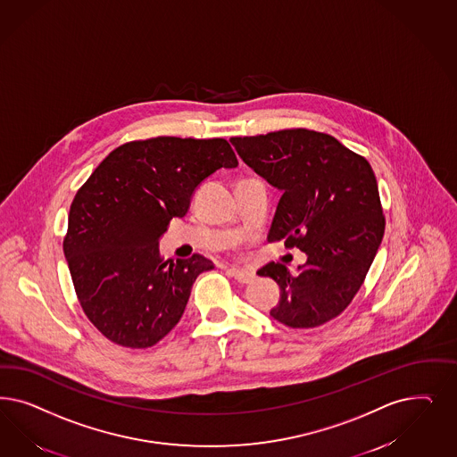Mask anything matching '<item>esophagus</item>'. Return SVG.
<instances>
[{"label":"esophagus","mask_w":457,"mask_h":457,"mask_svg":"<svg viewBox=\"0 0 457 457\" xmlns=\"http://www.w3.org/2000/svg\"><path fill=\"white\" fill-rule=\"evenodd\" d=\"M234 279L238 280V282H242V284H249L252 280L255 279V274L249 270V269H237V267H230L228 270H227Z\"/></svg>","instance_id":"1"}]
</instances>
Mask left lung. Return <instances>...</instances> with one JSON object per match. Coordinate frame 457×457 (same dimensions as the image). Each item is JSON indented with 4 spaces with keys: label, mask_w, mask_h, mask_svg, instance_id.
Masks as SVG:
<instances>
[{
    "label": "left lung",
    "mask_w": 457,
    "mask_h": 457,
    "mask_svg": "<svg viewBox=\"0 0 457 457\" xmlns=\"http://www.w3.org/2000/svg\"><path fill=\"white\" fill-rule=\"evenodd\" d=\"M230 143L282 192L267 240L308 255L297 274L279 262L257 272L279 284L270 316L301 329L331 321L353 301L382 244L385 217L370 162L333 136L303 128Z\"/></svg>",
    "instance_id": "8db88e82"
}]
</instances>
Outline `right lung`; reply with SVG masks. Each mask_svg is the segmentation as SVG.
Masks as SVG:
<instances>
[{"mask_svg":"<svg viewBox=\"0 0 457 457\" xmlns=\"http://www.w3.org/2000/svg\"><path fill=\"white\" fill-rule=\"evenodd\" d=\"M237 164L221 137L160 136L116 147L75 193L63 253L79 303L105 338L139 350L177 326L213 262L200 253L164 261L160 237L205 178Z\"/></svg>","mask_w":457,"mask_h":457,"instance_id":"add662e5","label":"right lung"}]
</instances>
